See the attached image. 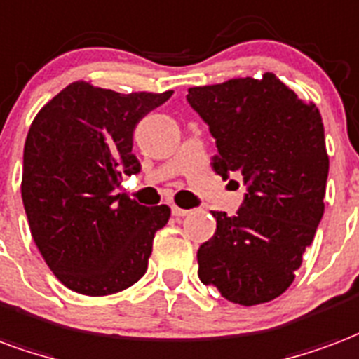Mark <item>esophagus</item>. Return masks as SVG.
Returning <instances> with one entry per match:
<instances>
[{
	"label": "esophagus",
	"mask_w": 359,
	"mask_h": 359,
	"mask_svg": "<svg viewBox=\"0 0 359 359\" xmlns=\"http://www.w3.org/2000/svg\"><path fill=\"white\" fill-rule=\"evenodd\" d=\"M172 215L175 217H187V215H190V211L188 209H182V207H177V205H172Z\"/></svg>",
	"instance_id": "obj_1"
}]
</instances>
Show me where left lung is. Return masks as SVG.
I'll list each match as a JSON object with an SVG mask.
<instances>
[{"label":"left lung","mask_w":359,"mask_h":359,"mask_svg":"<svg viewBox=\"0 0 359 359\" xmlns=\"http://www.w3.org/2000/svg\"><path fill=\"white\" fill-rule=\"evenodd\" d=\"M188 102L217 140L222 179L241 175L245 200L198 249V276L230 302L274 301L293 283L323 217L329 156L320 110L274 74L188 89Z\"/></svg>","instance_id":"8db88e82"}]
</instances>
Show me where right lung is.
<instances>
[{"label":"right lung","mask_w":359,"mask_h":359,"mask_svg":"<svg viewBox=\"0 0 359 359\" xmlns=\"http://www.w3.org/2000/svg\"><path fill=\"white\" fill-rule=\"evenodd\" d=\"M172 91L116 93L74 81L34 118L24 144L22 203L32 238L58 281L104 297L144 276L167 205L116 194L140 171L133 131Z\"/></svg>","instance_id":"right-lung-1"}]
</instances>
